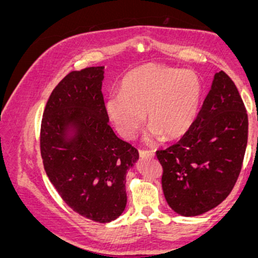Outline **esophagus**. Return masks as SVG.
Segmentation results:
<instances>
[{
    "mask_svg": "<svg viewBox=\"0 0 258 258\" xmlns=\"http://www.w3.org/2000/svg\"><path fill=\"white\" fill-rule=\"evenodd\" d=\"M139 155H141V158H154L155 153L153 150H141Z\"/></svg>",
    "mask_w": 258,
    "mask_h": 258,
    "instance_id": "obj_1",
    "label": "esophagus"
}]
</instances>
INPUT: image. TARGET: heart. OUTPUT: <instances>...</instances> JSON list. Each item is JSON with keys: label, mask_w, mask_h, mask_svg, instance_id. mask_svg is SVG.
Instances as JSON below:
<instances>
[{"label": "heart", "mask_w": 258, "mask_h": 258, "mask_svg": "<svg viewBox=\"0 0 258 258\" xmlns=\"http://www.w3.org/2000/svg\"><path fill=\"white\" fill-rule=\"evenodd\" d=\"M203 82L193 70L148 63L123 76L120 93L106 102V111L119 135L132 139L144 122L148 141L183 137L197 120Z\"/></svg>", "instance_id": "b5f03b06"}]
</instances>
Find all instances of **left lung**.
<instances>
[{
	"instance_id": "8db88e82",
	"label": "left lung",
	"mask_w": 258,
	"mask_h": 258,
	"mask_svg": "<svg viewBox=\"0 0 258 258\" xmlns=\"http://www.w3.org/2000/svg\"><path fill=\"white\" fill-rule=\"evenodd\" d=\"M246 109L233 80L215 75L191 128L156 156L171 209L185 217L218 206L235 185L247 146Z\"/></svg>"
}]
</instances>
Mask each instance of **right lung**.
Returning <instances> with one entry per match:
<instances>
[{
	"mask_svg": "<svg viewBox=\"0 0 258 258\" xmlns=\"http://www.w3.org/2000/svg\"><path fill=\"white\" fill-rule=\"evenodd\" d=\"M103 69L72 72L55 86L43 111L40 148L44 171L65 204L108 223L125 210L126 173L139 154L108 123Z\"/></svg>",
	"mask_w": 258,
	"mask_h": 258,
	"instance_id": "right-lung-1",
	"label": "right lung"
}]
</instances>
